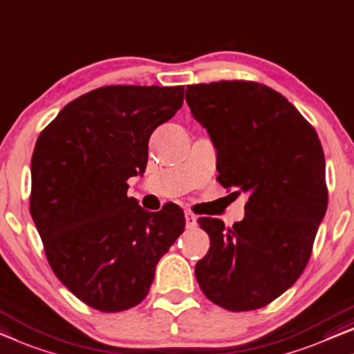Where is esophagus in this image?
Here are the masks:
<instances>
[{
    "label": "esophagus",
    "instance_id": "1",
    "mask_svg": "<svg viewBox=\"0 0 354 354\" xmlns=\"http://www.w3.org/2000/svg\"><path fill=\"white\" fill-rule=\"evenodd\" d=\"M185 222H187V228L193 230V228H196V225H198V217L193 212L187 211L185 212Z\"/></svg>",
    "mask_w": 354,
    "mask_h": 354
}]
</instances>
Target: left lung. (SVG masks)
<instances>
[{
    "label": "left lung",
    "instance_id": "1",
    "mask_svg": "<svg viewBox=\"0 0 354 354\" xmlns=\"http://www.w3.org/2000/svg\"><path fill=\"white\" fill-rule=\"evenodd\" d=\"M192 115L217 150V180L248 193L232 228L199 217L211 248L194 266L198 284L230 311L262 308L308 263L327 209L326 161L315 127L290 102L254 81L187 86Z\"/></svg>",
    "mask_w": 354,
    "mask_h": 354
}]
</instances>
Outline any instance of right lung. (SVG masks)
Returning a JSON list of instances; mask_svg holds the SVG:
<instances>
[{
    "instance_id": "obj_1",
    "label": "right lung",
    "mask_w": 354,
    "mask_h": 354,
    "mask_svg": "<svg viewBox=\"0 0 354 354\" xmlns=\"http://www.w3.org/2000/svg\"><path fill=\"white\" fill-rule=\"evenodd\" d=\"M182 104L183 86H104L65 105L38 137L30 212L50 268L91 308L139 305L185 230L176 204L148 212L127 196L153 131Z\"/></svg>"
}]
</instances>
